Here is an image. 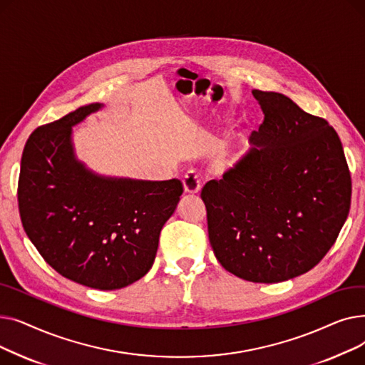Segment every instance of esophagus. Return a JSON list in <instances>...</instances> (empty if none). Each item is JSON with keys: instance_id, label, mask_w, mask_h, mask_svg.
I'll use <instances>...</instances> for the list:
<instances>
[{"instance_id": "esophagus-1", "label": "esophagus", "mask_w": 365, "mask_h": 365, "mask_svg": "<svg viewBox=\"0 0 365 365\" xmlns=\"http://www.w3.org/2000/svg\"><path fill=\"white\" fill-rule=\"evenodd\" d=\"M183 189L186 194H190V195H195L200 192L201 183H200V178L197 173H194V171L186 173L183 178Z\"/></svg>"}]
</instances>
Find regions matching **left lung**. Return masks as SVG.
<instances>
[{
    "mask_svg": "<svg viewBox=\"0 0 365 365\" xmlns=\"http://www.w3.org/2000/svg\"><path fill=\"white\" fill-rule=\"evenodd\" d=\"M264 112L253 145L220 180L205 183L216 259L245 281L282 282L311 271L351 208V175L334 128L287 96L253 90Z\"/></svg>",
    "mask_w": 365,
    "mask_h": 365,
    "instance_id": "left-lung-1",
    "label": "left lung"
}]
</instances>
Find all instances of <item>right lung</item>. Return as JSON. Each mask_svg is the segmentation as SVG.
Instances as JSON below:
<instances>
[{
  "label": "right lung",
  "instance_id": "1",
  "mask_svg": "<svg viewBox=\"0 0 365 365\" xmlns=\"http://www.w3.org/2000/svg\"><path fill=\"white\" fill-rule=\"evenodd\" d=\"M103 106H81L31 134L17 198L26 235L56 272L90 289L118 290L152 267L183 185L105 176L78 160L73 127Z\"/></svg>",
  "mask_w": 365,
  "mask_h": 365
}]
</instances>
